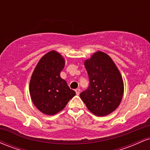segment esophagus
<instances>
[{
    "mask_svg": "<svg viewBox=\"0 0 150 150\" xmlns=\"http://www.w3.org/2000/svg\"><path fill=\"white\" fill-rule=\"evenodd\" d=\"M75 92H76L77 95H79V94H80V89H75Z\"/></svg>",
    "mask_w": 150,
    "mask_h": 150,
    "instance_id": "1",
    "label": "esophagus"
}]
</instances>
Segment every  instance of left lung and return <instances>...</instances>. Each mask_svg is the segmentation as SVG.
<instances>
[{
	"instance_id": "obj_1",
	"label": "left lung",
	"mask_w": 150,
	"mask_h": 150,
	"mask_svg": "<svg viewBox=\"0 0 150 150\" xmlns=\"http://www.w3.org/2000/svg\"><path fill=\"white\" fill-rule=\"evenodd\" d=\"M89 85L80 96L89 111L104 116L116 109L122 100L123 81L114 62L106 53L97 51L85 61Z\"/></svg>"
}]
</instances>
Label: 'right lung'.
Wrapping results in <instances>:
<instances>
[{
    "instance_id": "obj_1",
    "label": "right lung",
    "mask_w": 150,
    "mask_h": 150,
    "mask_svg": "<svg viewBox=\"0 0 150 150\" xmlns=\"http://www.w3.org/2000/svg\"><path fill=\"white\" fill-rule=\"evenodd\" d=\"M64 66L63 56L55 51H49L41 58L31 77V99L44 114H56L75 95V91L60 76Z\"/></svg>"
}]
</instances>
